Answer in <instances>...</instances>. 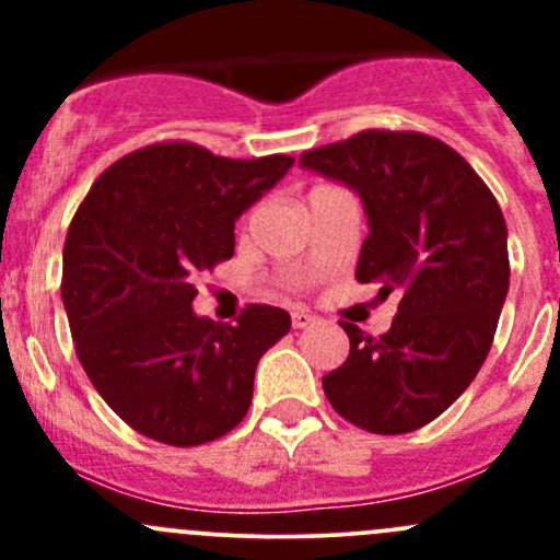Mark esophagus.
Wrapping results in <instances>:
<instances>
[{"instance_id":"obj_1","label":"esophagus","mask_w":560,"mask_h":560,"mask_svg":"<svg viewBox=\"0 0 560 560\" xmlns=\"http://www.w3.org/2000/svg\"><path fill=\"white\" fill-rule=\"evenodd\" d=\"M314 322V316L308 312H303V308H298V312H292V327H298V330H303V327H308Z\"/></svg>"}]
</instances>
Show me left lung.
I'll list each match as a JSON object with an SVG mask.
<instances>
[{
    "mask_svg": "<svg viewBox=\"0 0 560 560\" xmlns=\"http://www.w3.org/2000/svg\"><path fill=\"white\" fill-rule=\"evenodd\" d=\"M301 167L358 191L369 238L354 279L400 298L385 336L341 322L349 358L322 376L327 400L363 431H417L488 358L510 290L504 213L455 149L420 132L369 129L306 151Z\"/></svg>",
    "mask_w": 560,
    "mask_h": 560,
    "instance_id": "left-lung-1",
    "label": "left lung"
}]
</instances>
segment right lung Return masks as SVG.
I'll return each instance as SVG.
<instances>
[{
  "label": "right lung",
  "instance_id": "obj_1",
  "mask_svg": "<svg viewBox=\"0 0 560 560\" xmlns=\"http://www.w3.org/2000/svg\"><path fill=\"white\" fill-rule=\"evenodd\" d=\"M292 165L156 143L107 167L78 208L61 303L94 389L143 436L197 447L244 420L259 358L290 314L248 306L222 325L195 314L191 281L233 257L238 217Z\"/></svg>",
  "mask_w": 560,
  "mask_h": 560
}]
</instances>
